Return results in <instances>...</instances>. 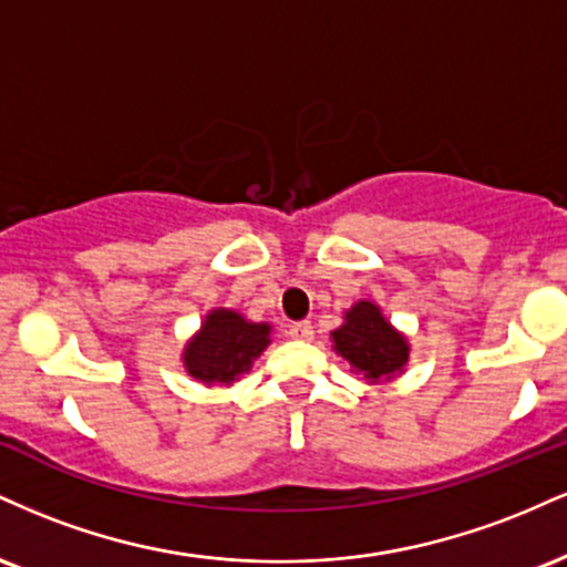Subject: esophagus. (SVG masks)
I'll list each match as a JSON object with an SVG mask.
<instances>
[{"instance_id": "obj_1", "label": "esophagus", "mask_w": 567, "mask_h": 567, "mask_svg": "<svg viewBox=\"0 0 567 567\" xmlns=\"http://www.w3.org/2000/svg\"><path fill=\"white\" fill-rule=\"evenodd\" d=\"M288 336L296 338V341H311L315 338V328H311V322H292L288 328Z\"/></svg>"}]
</instances>
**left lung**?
<instances>
[{"mask_svg": "<svg viewBox=\"0 0 567 567\" xmlns=\"http://www.w3.org/2000/svg\"><path fill=\"white\" fill-rule=\"evenodd\" d=\"M333 349L349 362L351 370L362 373L370 383L392 381L408 365L410 343L400 330L386 322L373 301H357L336 328Z\"/></svg>", "mask_w": 567, "mask_h": 567, "instance_id": "8db88e82", "label": "left lung"}]
</instances>
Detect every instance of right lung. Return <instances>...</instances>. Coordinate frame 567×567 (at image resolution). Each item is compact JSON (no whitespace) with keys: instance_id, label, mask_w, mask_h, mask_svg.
Wrapping results in <instances>:
<instances>
[{"instance_id":"right-lung-1","label":"right lung","mask_w":567,"mask_h":567,"mask_svg":"<svg viewBox=\"0 0 567 567\" xmlns=\"http://www.w3.org/2000/svg\"><path fill=\"white\" fill-rule=\"evenodd\" d=\"M269 322H247L239 311L213 309L199 333L186 343L184 368L207 386L234 383L271 343Z\"/></svg>"}]
</instances>
